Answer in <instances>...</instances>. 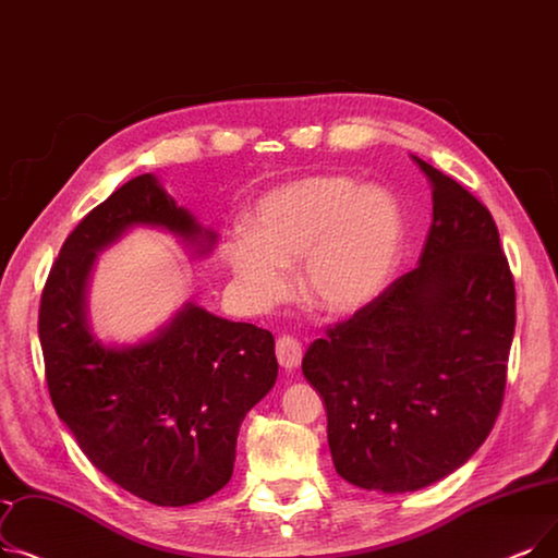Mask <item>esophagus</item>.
<instances>
[{
	"label": "esophagus",
	"instance_id": "obj_1",
	"mask_svg": "<svg viewBox=\"0 0 558 558\" xmlns=\"http://www.w3.org/2000/svg\"><path fill=\"white\" fill-rule=\"evenodd\" d=\"M276 355H278L280 367L284 372H292V369H296L301 365L303 347H301L299 339L289 337V335H282V337H278V342H276Z\"/></svg>",
	"mask_w": 558,
	"mask_h": 558
}]
</instances>
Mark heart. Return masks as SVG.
I'll list each match as a JSON object with an SVG mask.
<instances>
[{
    "instance_id": "obj_1",
    "label": "heart",
    "mask_w": 558,
    "mask_h": 558,
    "mask_svg": "<svg viewBox=\"0 0 558 558\" xmlns=\"http://www.w3.org/2000/svg\"><path fill=\"white\" fill-rule=\"evenodd\" d=\"M253 236L228 244V266L255 307L287 289L284 266L301 264V292L328 314H351L378 296L401 251V211L380 186L342 175L282 184L253 211Z\"/></svg>"
}]
</instances>
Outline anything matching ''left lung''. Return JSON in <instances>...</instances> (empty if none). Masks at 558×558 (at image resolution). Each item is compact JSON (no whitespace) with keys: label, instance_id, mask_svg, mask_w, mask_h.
I'll return each mask as SVG.
<instances>
[{"label":"left lung","instance_id":"1","mask_svg":"<svg viewBox=\"0 0 558 558\" xmlns=\"http://www.w3.org/2000/svg\"><path fill=\"white\" fill-rule=\"evenodd\" d=\"M433 186L420 266L303 357L337 474L413 493L468 463L499 415L515 284L488 207L415 157Z\"/></svg>","mask_w":558,"mask_h":558}]
</instances>
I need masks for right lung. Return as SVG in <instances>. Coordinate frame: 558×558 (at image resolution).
I'll list each match as a JSON object with an SVG mask.
<instances>
[{"label": "right lung", "mask_w": 558, "mask_h": 558, "mask_svg": "<svg viewBox=\"0 0 558 558\" xmlns=\"http://www.w3.org/2000/svg\"><path fill=\"white\" fill-rule=\"evenodd\" d=\"M132 228L171 232L196 255L216 232L145 173L113 191L70 232L47 276L38 337L59 420L90 463L157 506H189L232 476L236 435L278 378L274 335L196 303L136 344H105L88 322L98 253Z\"/></svg>", "instance_id": "add662e5"}]
</instances>
